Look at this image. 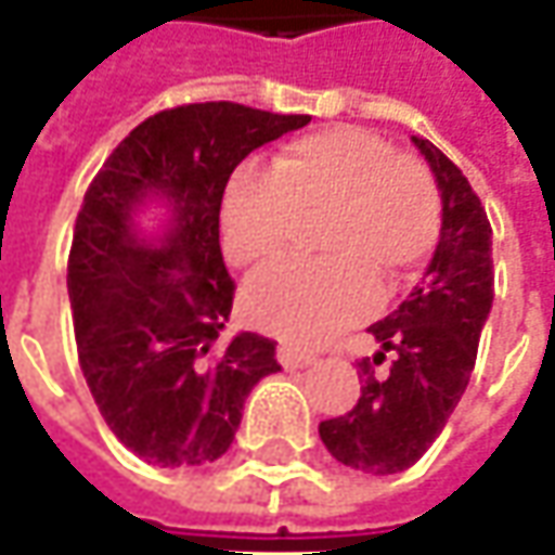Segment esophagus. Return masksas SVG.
<instances>
[{"label": "esophagus", "instance_id": "esophagus-1", "mask_svg": "<svg viewBox=\"0 0 555 555\" xmlns=\"http://www.w3.org/2000/svg\"><path fill=\"white\" fill-rule=\"evenodd\" d=\"M276 356L285 369H304V365H310V362H313V353H304V350H297V347H292V344H279Z\"/></svg>", "mask_w": 555, "mask_h": 555}]
</instances>
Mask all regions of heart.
<instances>
[{"mask_svg": "<svg viewBox=\"0 0 555 555\" xmlns=\"http://www.w3.org/2000/svg\"><path fill=\"white\" fill-rule=\"evenodd\" d=\"M322 220L319 263H292L258 279L242 310L248 322L292 344H322L362 319L380 288L411 276L439 236V190L417 156L392 153L387 138L337 125L297 138L273 171L242 165L223 190V251L242 273L276 267L297 223Z\"/></svg>", "mask_w": 555, "mask_h": 555, "instance_id": "1", "label": "heart"}]
</instances>
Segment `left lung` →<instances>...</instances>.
I'll list each match as a JSON object with an SVG mask.
<instances>
[{"instance_id": "left-lung-1", "label": "left lung", "mask_w": 555, "mask_h": 555, "mask_svg": "<svg viewBox=\"0 0 555 555\" xmlns=\"http://www.w3.org/2000/svg\"><path fill=\"white\" fill-rule=\"evenodd\" d=\"M442 190V233L430 267L399 310L374 322L380 350L362 359V396L319 436L344 467L387 476L424 457L449 424L476 365L494 300L491 223L464 171L427 138H411ZM391 359L387 375L374 364Z\"/></svg>"}]
</instances>
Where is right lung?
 I'll return each instance as SVG.
<instances>
[{
    "label": "right lung",
    "mask_w": 555,
    "mask_h": 555,
    "mask_svg": "<svg viewBox=\"0 0 555 555\" xmlns=\"http://www.w3.org/2000/svg\"><path fill=\"white\" fill-rule=\"evenodd\" d=\"M233 101L150 116L88 186L67 260L76 350L106 427L156 467L218 461L260 377L279 372L276 340L242 332L218 344L236 282L220 255V202L236 165L304 128ZM146 195L172 205L163 246L137 236Z\"/></svg>",
    "instance_id": "obj_1"
}]
</instances>
